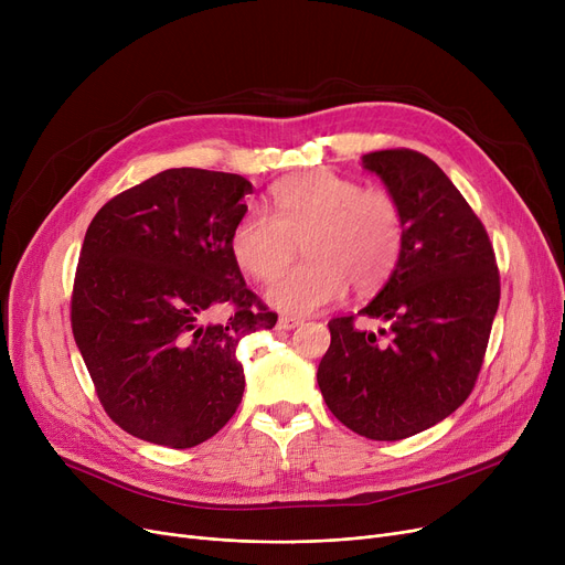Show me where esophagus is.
Returning a JSON list of instances; mask_svg holds the SVG:
<instances>
[{"label":"esophagus","instance_id":"obj_1","mask_svg":"<svg viewBox=\"0 0 565 565\" xmlns=\"http://www.w3.org/2000/svg\"><path fill=\"white\" fill-rule=\"evenodd\" d=\"M300 322H302V320L295 318V316H279L277 328H279V330H295Z\"/></svg>","mask_w":565,"mask_h":565}]
</instances>
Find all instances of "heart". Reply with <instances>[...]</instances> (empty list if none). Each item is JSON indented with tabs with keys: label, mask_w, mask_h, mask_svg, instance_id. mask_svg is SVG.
I'll return each mask as SVG.
<instances>
[{
	"label": "heart",
	"mask_w": 565,
	"mask_h": 565,
	"mask_svg": "<svg viewBox=\"0 0 565 565\" xmlns=\"http://www.w3.org/2000/svg\"><path fill=\"white\" fill-rule=\"evenodd\" d=\"M275 215L249 207L231 231V254L258 281L277 277L305 245L307 258L267 292L286 313H313L343 298L348 284L373 290L392 277L405 245L398 201L354 178L316 169L273 188Z\"/></svg>",
	"instance_id": "b5f03b06"
}]
</instances>
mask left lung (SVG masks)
<instances>
[{
  "label": "left lung",
  "instance_id": "8db88e82",
  "mask_svg": "<svg viewBox=\"0 0 565 565\" xmlns=\"http://www.w3.org/2000/svg\"><path fill=\"white\" fill-rule=\"evenodd\" d=\"M398 201L405 245L396 270L358 313L390 324L328 322L318 387L334 417L369 439L417 435L456 412L477 384L499 307V270L481 220L430 158L409 148L362 158Z\"/></svg>",
  "mask_w": 565,
  "mask_h": 565
}]
</instances>
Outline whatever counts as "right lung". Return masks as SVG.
Returning a JSON list of instances; mask_svg holds the SVG:
<instances>
[{
	"label": "right lung",
	"mask_w": 565,
	"mask_h": 565,
	"mask_svg": "<svg viewBox=\"0 0 565 565\" xmlns=\"http://www.w3.org/2000/svg\"><path fill=\"white\" fill-rule=\"evenodd\" d=\"M252 183L167 169L109 199L84 235L71 322L114 424L171 449L211 439L245 392L235 348L273 330L228 241Z\"/></svg>",
	"instance_id": "right-lung-1"
}]
</instances>
